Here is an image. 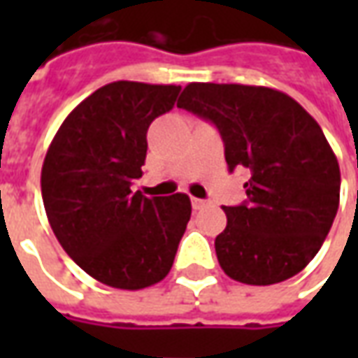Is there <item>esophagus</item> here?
I'll use <instances>...</instances> for the list:
<instances>
[{
	"instance_id": "34e87169",
	"label": "esophagus",
	"mask_w": 358,
	"mask_h": 358,
	"mask_svg": "<svg viewBox=\"0 0 358 358\" xmlns=\"http://www.w3.org/2000/svg\"><path fill=\"white\" fill-rule=\"evenodd\" d=\"M207 205V201L205 199H197V197H192V207L194 209H203Z\"/></svg>"
}]
</instances>
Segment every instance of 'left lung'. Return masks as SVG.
I'll list each match as a JSON object with an SVG mask.
<instances>
[{"label":"left lung","instance_id":"left-lung-1","mask_svg":"<svg viewBox=\"0 0 358 358\" xmlns=\"http://www.w3.org/2000/svg\"><path fill=\"white\" fill-rule=\"evenodd\" d=\"M180 109L217 126L228 169L245 166L248 199L222 207L215 240L228 276L249 285L284 282L305 268L339 207V164L315 118L278 90L243 84H187Z\"/></svg>","mask_w":358,"mask_h":358}]
</instances>
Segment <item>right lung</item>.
Instances as JSON below:
<instances>
[{
    "mask_svg": "<svg viewBox=\"0 0 358 358\" xmlns=\"http://www.w3.org/2000/svg\"><path fill=\"white\" fill-rule=\"evenodd\" d=\"M180 86L110 82L74 107L42 166L51 230L84 272L117 289H143L172 268L192 217L186 194H132L149 124L174 107Z\"/></svg>",
    "mask_w": 358,
    "mask_h": 358,
    "instance_id": "add662e5",
    "label": "right lung"
}]
</instances>
